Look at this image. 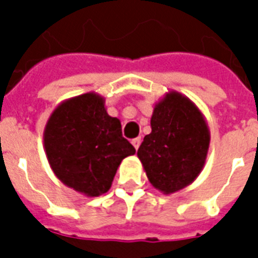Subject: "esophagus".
<instances>
[{
	"mask_svg": "<svg viewBox=\"0 0 258 258\" xmlns=\"http://www.w3.org/2000/svg\"><path fill=\"white\" fill-rule=\"evenodd\" d=\"M141 138H134L133 141H131V143H133V146L135 147V150L139 149V146H141Z\"/></svg>",
	"mask_w": 258,
	"mask_h": 258,
	"instance_id": "1",
	"label": "esophagus"
}]
</instances>
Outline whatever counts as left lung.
I'll list each match as a JSON object with an SVG mask.
<instances>
[{
  "instance_id": "obj_1",
  "label": "left lung",
  "mask_w": 258,
  "mask_h": 258,
  "mask_svg": "<svg viewBox=\"0 0 258 258\" xmlns=\"http://www.w3.org/2000/svg\"><path fill=\"white\" fill-rule=\"evenodd\" d=\"M210 133L204 115L188 97L171 91L154 107L151 134L138 150L154 187L171 194L200 175L208 157Z\"/></svg>"
}]
</instances>
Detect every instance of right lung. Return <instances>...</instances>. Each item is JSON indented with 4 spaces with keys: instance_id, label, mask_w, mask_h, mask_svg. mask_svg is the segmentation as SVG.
Instances as JSON below:
<instances>
[{
    "instance_id": "add662e5",
    "label": "right lung",
    "mask_w": 258,
    "mask_h": 258,
    "mask_svg": "<svg viewBox=\"0 0 258 258\" xmlns=\"http://www.w3.org/2000/svg\"><path fill=\"white\" fill-rule=\"evenodd\" d=\"M44 149L54 175L88 197L109 190L121 161L135 149L121 135L104 99L88 92L58 104L46 121Z\"/></svg>"
}]
</instances>
